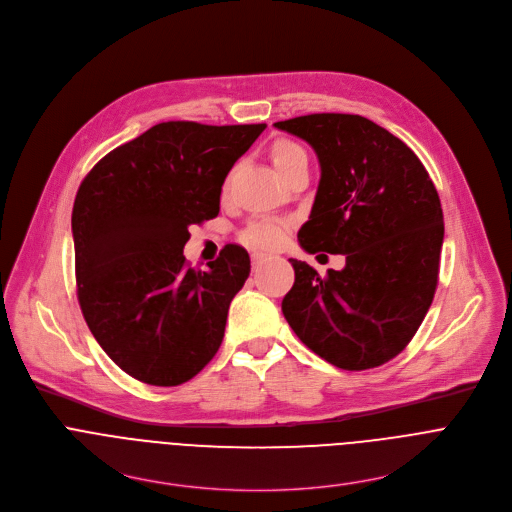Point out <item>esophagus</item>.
Wrapping results in <instances>:
<instances>
[{"label": "esophagus", "mask_w": 512, "mask_h": 512, "mask_svg": "<svg viewBox=\"0 0 512 512\" xmlns=\"http://www.w3.org/2000/svg\"><path fill=\"white\" fill-rule=\"evenodd\" d=\"M269 259V255H265V253H259V251H255V253H251V261H253V269H259V265L263 263V261H267Z\"/></svg>", "instance_id": "obj_1"}]
</instances>
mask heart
Returning a JSON list of instances; mask_svg holds the SVG:
<instances>
[{
	"label": "heart",
	"mask_w": 512,
	"mask_h": 512,
	"mask_svg": "<svg viewBox=\"0 0 512 512\" xmlns=\"http://www.w3.org/2000/svg\"><path fill=\"white\" fill-rule=\"evenodd\" d=\"M269 158L273 162V166L277 168V173L281 177H285L289 170L297 164H307V152L301 144L287 140V138H277L273 140V144L269 146ZM289 231V223L287 221H279V219H257L251 221L243 233H241V241L251 247V249H259V251H275L283 245L285 237Z\"/></svg>",
	"instance_id": "1"
}]
</instances>
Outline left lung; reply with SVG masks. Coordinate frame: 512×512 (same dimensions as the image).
<instances>
[{
    "label": "left lung",
    "mask_w": 512,
    "mask_h": 512,
    "mask_svg": "<svg viewBox=\"0 0 512 512\" xmlns=\"http://www.w3.org/2000/svg\"><path fill=\"white\" fill-rule=\"evenodd\" d=\"M275 126L307 140L321 166L301 247L346 255L325 277L289 259L295 283L283 315L335 368H378L410 344L432 305L444 239L438 191L414 150L364 116L323 112Z\"/></svg>",
    "instance_id": "1"
}]
</instances>
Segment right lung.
I'll list each match as a JSON object with an SVG mask.
<instances>
[{"mask_svg":"<svg viewBox=\"0 0 512 512\" xmlns=\"http://www.w3.org/2000/svg\"><path fill=\"white\" fill-rule=\"evenodd\" d=\"M265 128L160 122L84 177L72 211L78 303L100 348L134 380L181 386L219 352L249 253L225 245L195 271L183 249L191 225L219 215L229 170Z\"/></svg>","mask_w":512,"mask_h":512,"instance_id":"add662e5","label":"right lung"}]
</instances>
